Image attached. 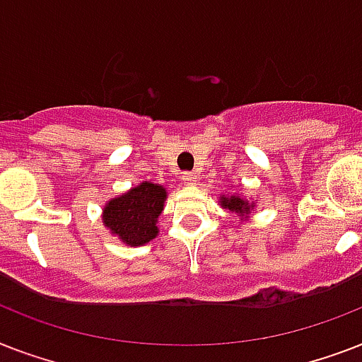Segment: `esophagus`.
Masks as SVG:
<instances>
[{
	"label": "esophagus",
	"mask_w": 362,
	"mask_h": 362,
	"mask_svg": "<svg viewBox=\"0 0 362 362\" xmlns=\"http://www.w3.org/2000/svg\"><path fill=\"white\" fill-rule=\"evenodd\" d=\"M182 182H184L186 186H195V184H197V175H193V173H184V175H182Z\"/></svg>",
	"instance_id": "34e87169"
}]
</instances>
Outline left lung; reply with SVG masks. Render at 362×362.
Masks as SVG:
<instances>
[{"label":"left lung","mask_w":362,"mask_h":362,"mask_svg":"<svg viewBox=\"0 0 362 362\" xmlns=\"http://www.w3.org/2000/svg\"><path fill=\"white\" fill-rule=\"evenodd\" d=\"M221 209L229 210L231 214L238 216L240 223L252 218V210L255 209V201L246 199L240 193H229V195H220Z\"/></svg>","instance_id":"obj_1"}]
</instances>
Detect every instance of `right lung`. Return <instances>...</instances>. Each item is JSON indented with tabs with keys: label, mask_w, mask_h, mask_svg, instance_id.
<instances>
[{
	"label": "right lung",
	"mask_w": 362,
	"mask_h": 362,
	"mask_svg": "<svg viewBox=\"0 0 362 362\" xmlns=\"http://www.w3.org/2000/svg\"><path fill=\"white\" fill-rule=\"evenodd\" d=\"M167 201V187L141 182L118 197L109 199L103 206V226L125 246H144L159 235L158 218Z\"/></svg>",
	"instance_id": "add662e5"
}]
</instances>
